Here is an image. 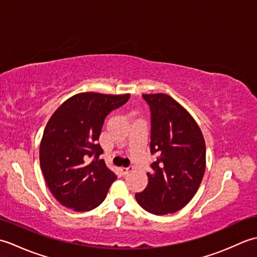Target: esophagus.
I'll return each instance as SVG.
<instances>
[{"label":"esophagus","mask_w":257,"mask_h":257,"mask_svg":"<svg viewBox=\"0 0 257 257\" xmlns=\"http://www.w3.org/2000/svg\"><path fill=\"white\" fill-rule=\"evenodd\" d=\"M133 171L132 168H120V173L122 174V176H125V174H128Z\"/></svg>","instance_id":"1"}]
</instances>
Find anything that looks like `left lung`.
<instances>
[{
    "instance_id": "obj_1",
    "label": "left lung",
    "mask_w": 257,
    "mask_h": 257,
    "mask_svg": "<svg viewBox=\"0 0 257 257\" xmlns=\"http://www.w3.org/2000/svg\"><path fill=\"white\" fill-rule=\"evenodd\" d=\"M143 96L151 109L150 151L157 161L136 200L151 214L165 215L181 210L198 191L206 166L205 141L194 118L172 97Z\"/></svg>"
}]
</instances>
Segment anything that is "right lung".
<instances>
[{
  "instance_id": "add662e5",
  "label": "right lung",
  "mask_w": 257,
  "mask_h": 257,
  "mask_svg": "<svg viewBox=\"0 0 257 257\" xmlns=\"http://www.w3.org/2000/svg\"><path fill=\"white\" fill-rule=\"evenodd\" d=\"M129 97L79 92L65 100L48 120L40 145V163L48 189L64 206L85 212L105 200L117 177L98 159L102 149L97 140L107 114Z\"/></svg>"
}]
</instances>
